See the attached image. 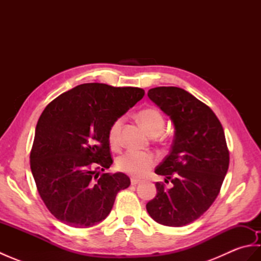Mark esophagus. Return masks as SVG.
Wrapping results in <instances>:
<instances>
[{"label": "esophagus", "mask_w": 261, "mask_h": 261, "mask_svg": "<svg viewBox=\"0 0 261 261\" xmlns=\"http://www.w3.org/2000/svg\"><path fill=\"white\" fill-rule=\"evenodd\" d=\"M141 180L140 179H137V178H131V185H134V186H136L137 184H139Z\"/></svg>", "instance_id": "34e87169"}]
</instances>
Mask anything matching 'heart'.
<instances>
[{"label":"heart","instance_id":"obj_1","mask_svg":"<svg viewBox=\"0 0 261 261\" xmlns=\"http://www.w3.org/2000/svg\"><path fill=\"white\" fill-rule=\"evenodd\" d=\"M137 119L145 126L151 136H159L165 129L166 121L163 113L156 108H143L137 112ZM123 125V118L119 116L109 126L108 138L110 146L119 148L121 145V132ZM156 164V157L152 152L127 150L116 159V168L122 173L131 176L142 177Z\"/></svg>","mask_w":261,"mask_h":261}]
</instances>
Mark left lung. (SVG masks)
Instances as JSON below:
<instances>
[{"instance_id":"obj_1","label":"left lung","mask_w":261,"mask_h":261,"mask_svg":"<svg viewBox=\"0 0 261 261\" xmlns=\"http://www.w3.org/2000/svg\"><path fill=\"white\" fill-rule=\"evenodd\" d=\"M148 96L170 116L176 132L169 153L154 169L173 186L157 181V195L146 207L160 224L184 226L206 212L219 195L230 162L224 130L210 107L182 88L154 87Z\"/></svg>"}]
</instances>
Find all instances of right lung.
I'll list each match as a JSON object with an SVG mask.
<instances>
[{"instance_id": "1", "label": "right lung", "mask_w": 261, "mask_h": 261, "mask_svg": "<svg viewBox=\"0 0 261 261\" xmlns=\"http://www.w3.org/2000/svg\"><path fill=\"white\" fill-rule=\"evenodd\" d=\"M143 95L139 87L87 83L60 94L43 110L30 167L39 195L60 222L80 229L99 223L116 194L130 186L125 174H99L113 164L110 124Z\"/></svg>"}]
</instances>
